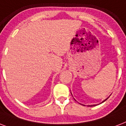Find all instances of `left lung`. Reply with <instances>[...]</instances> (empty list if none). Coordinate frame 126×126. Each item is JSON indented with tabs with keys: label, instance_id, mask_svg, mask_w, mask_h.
I'll return each mask as SVG.
<instances>
[{
	"label": "left lung",
	"instance_id": "obj_1",
	"mask_svg": "<svg viewBox=\"0 0 126 126\" xmlns=\"http://www.w3.org/2000/svg\"><path fill=\"white\" fill-rule=\"evenodd\" d=\"M109 97H110V96H109ZM109 97H108V98H109ZM108 98H107V99H105L103 101H102V103H103V102H105V101ZM81 105H82V104H81ZM98 105H99V104H98ZM84 105V106H85V105ZM96 105H88V107H94V106H96Z\"/></svg>",
	"mask_w": 126,
	"mask_h": 126
}]
</instances>
